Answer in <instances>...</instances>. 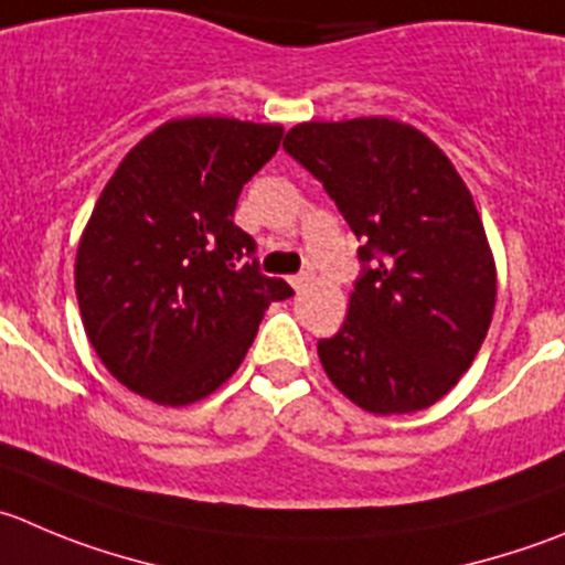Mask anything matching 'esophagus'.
I'll return each mask as SVG.
<instances>
[{
    "label": "esophagus",
    "instance_id": "1",
    "mask_svg": "<svg viewBox=\"0 0 565 565\" xmlns=\"http://www.w3.org/2000/svg\"><path fill=\"white\" fill-rule=\"evenodd\" d=\"M310 279H313V274H308V271H302V274H294V277H291V286L297 288V291H302V288L308 286Z\"/></svg>",
    "mask_w": 565,
    "mask_h": 565
}]
</instances>
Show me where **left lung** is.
Instances as JSON below:
<instances>
[{"instance_id":"obj_1","label":"left lung","mask_w":565,"mask_h":565,"mask_svg":"<svg viewBox=\"0 0 565 565\" xmlns=\"http://www.w3.org/2000/svg\"><path fill=\"white\" fill-rule=\"evenodd\" d=\"M282 147L363 241L347 321L319 341L327 377L377 416L435 405L477 358L497 302L469 188L447 154L396 118L305 121Z\"/></svg>"}]
</instances>
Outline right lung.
Returning a JSON list of instances; mask_svg holds the SVG:
<instances>
[{
    "label": "right lung",
    "mask_w": 565,
    "mask_h": 565,
    "mask_svg": "<svg viewBox=\"0 0 565 565\" xmlns=\"http://www.w3.org/2000/svg\"><path fill=\"white\" fill-rule=\"evenodd\" d=\"M279 125L171 118L107 180L74 263L85 335L107 372L158 405L182 407L227 383L263 313L291 297L257 271L235 227L241 188L274 158Z\"/></svg>",
    "instance_id": "right-lung-1"
}]
</instances>
